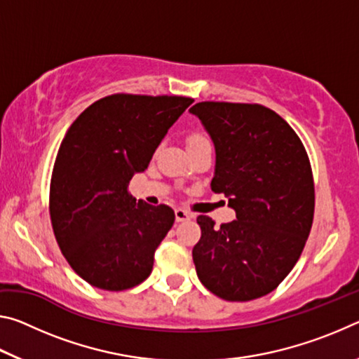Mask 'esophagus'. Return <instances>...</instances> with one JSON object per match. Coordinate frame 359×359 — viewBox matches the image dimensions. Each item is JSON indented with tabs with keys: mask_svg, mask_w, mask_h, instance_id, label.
<instances>
[{
	"mask_svg": "<svg viewBox=\"0 0 359 359\" xmlns=\"http://www.w3.org/2000/svg\"><path fill=\"white\" fill-rule=\"evenodd\" d=\"M193 214L190 212H187L184 209H175V222H187V220H191Z\"/></svg>",
	"mask_w": 359,
	"mask_h": 359,
	"instance_id": "obj_1",
	"label": "esophagus"
}]
</instances>
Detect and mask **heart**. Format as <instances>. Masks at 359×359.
<instances>
[{"label":"heart","mask_w":359,"mask_h":359,"mask_svg":"<svg viewBox=\"0 0 359 359\" xmlns=\"http://www.w3.org/2000/svg\"><path fill=\"white\" fill-rule=\"evenodd\" d=\"M204 142H209V141L203 135H199V133H193V135L187 137V147H193V145H199Z\"/></svg>","instance_id":"obj_1"}]
</instances>
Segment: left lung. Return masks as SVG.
<instances>
[{
	"mask_svg": "<svg viewBox=\"0 0 359 359\" xmlns=\"http://www.w3.org/2000/svg\"><path fill=\"white\" fill-rule=\"evenodd\" d=\"M190 112L215 147L212 191L223 193L236 212V220L220 228L198 217L196 274L222 299H257L290 274L311 233L315 191L309 156L293 128L264 106L204 101Z\"/></svg>",
	"mask_w": 359,
	"mask_h": 359,
	"instance_id": "8db88e82",
	"label": "left lung"
}]
</instances>
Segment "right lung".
<instances>
[{
  "mask_svg": "<svg viewBox=\"0 0 359 359\" xmlns=\"http://www.w3.org/2000/svg\"><path fill=\"white\" fill-rule=\"evenodd\" d=\"M193 102L185 96L111 95L85 109L60 145L50 220L62 253L96 288L121 291L150 276L175 215L128 193L168 130Z\"/></svg>",
  "mask_w": 359,
  "mask_h": 359,
  "instance_id": "obj_1",
  "label": "right lung"
}]
</instances>
